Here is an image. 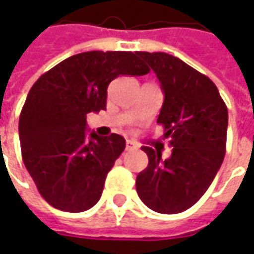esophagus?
Listing matches in <instances>:
<instances>
[{
  "mask_svg": "<svg viewBox=\"0 0 254 254\" xmlns=\"http://www.w3.org/2000/svg\"><path fill=\"white\" fill-rule=\"evenodd\" d=\"M137 148V145L133 143V141H130V140H127V144H125V149L127 151H133V149Z\"/></svg>",
  "mask_w": 254,
  "mask_h": 254,
  "instance_id": "obj_1",
  "label": "esophagus"
}]
</instances>
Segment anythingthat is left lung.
I'll list each match as a JSON object with an SVG mask.
<instances>
[{
    "label": "left lung",
    "mask_w": 254,
    "mask_h": 254,
    "mask_svg": "<svg viewBox=\"0 0 254 254\" xmlns=\"http://www.w3.org/2000/svg\"><path fill=\"white\" fill-rule=\"evenodd\" d=\"M159 80L165 100L158 124L173 147L169 159L151 147L148 166L136 178L141 201L159 213H180L207 191L222 166L227 136V106L216 85L180 58L140 52Z\"/></svg>",
    "instance_id": "1"
}]
</instances>
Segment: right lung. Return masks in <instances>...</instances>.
I'll return each mask as SVG.
<instances>
[{
  "label": "right lung",
  "instance_id": "1",
  "mask_svg": "<svg viewBox=\"0 0 254 254\" xmlns=\"http://www.w3.org/2000/svg\"><path fill=\"white\" fill-rule=\"evenodd\" d=\"M148 72L137 52H85L64 60L31 87L19 120L21 156L52 207L83 212L99 201L125 138L92 132L88 140L87 114L106 110L114 78Z\"/></svg>",
  "mask_w": 254,
  "mask_h": 254
}]
</instances>
